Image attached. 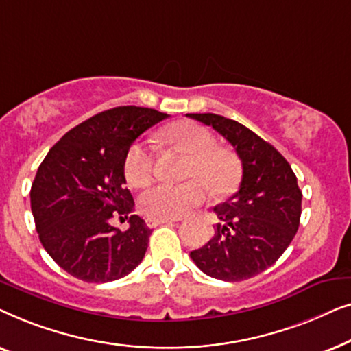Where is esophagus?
Masks as SVG:
<instances>
[{"label": "esophagus", "mask_w": 351, "mask_h": 351, "mask_svg": "<svg viewBox=\"0 0 351 351\" xmlns=\"http://www.w3.org/2000/svg\"><path fill=\"white\" fill-rule=\"evenodd\" d=\"M174 222L172 219H147V225L150 228H155L158 227V225H162V223H171Z\"/></svg>", "instance_id": "1"}]
</instances>
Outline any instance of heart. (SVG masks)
<instances>
[{
    "instance_id": "obj_1",
    "label": "heart",
    "mask_w": 351,
    "mask_h": 351,
    "mask_svg": "<svg viewBox=\"0 0 351 351\" xmlns=\"http://www.w3.org/2000/svg\"><path fill=\"white\" fill-rule=\"evenodd\" d=\"M166 141L189 155L184 177L179 185L158 184L143 191L138 208L148 219H179L193 213L208 199V189L225 195L237 184L238 167L233 155L215 147L208 129L191 121L172 124L165 132ZM155 150L147 141H136L124 156V176L132 186H145L153 179Z\"/></svg>"
}]
</instances>
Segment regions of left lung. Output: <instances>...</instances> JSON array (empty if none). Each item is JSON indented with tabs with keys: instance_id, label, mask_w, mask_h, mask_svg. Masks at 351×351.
I'll return each instance as SVG.
<instances>
[{
	"instance_id": "8db88e82",
	"label": "left lung",
	"mask_w": 351,
	"mask_h": 351,
	"mask_svg": "<svg viewBox=\"0 0 351 351\" xmlns=\"http://www.w3.org/2000/svg\"><path fill=\"white\" fill-rule=\"evenodd\" d=\"M186 117L227 138L243 167L237 193L214 208L220 219L214 237L190 257L215 280H249L271 267L299 230L302 191L297 177L275 147L238 121L214 113Z\"/></svg>"
}]
</instances>
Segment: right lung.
I'll list each match as a JSON object with an SVG mask.
<instances>
[{
	"mask_svg": "<svg viewBox=\"0 0 351 351\" xmlns=\"http://www.w3.org/2000/svg\"><path fill=\"white\" fill-rule=\"evenodd\" d=\"M169 114L117 107L86 119L51 148L32 184L36 232L60 268L86 282L126 276L142 262L152 230L138 215L129 228L110 225L134 210L124 189V156L132 142Z\"/></svg>",
	"mask_w": 351,
	"mask_h": 351,
	"instance_id": "right-lung-1",
	"label": "right lung"
}]
</instances>
